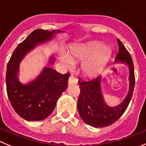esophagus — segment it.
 I'll list each match as a JSON object with an SVG mask.
<instances>
[{
  "label": "esophagus",
  "instance_id": "esophagus-1",
  "mask_svg": "<svg viewBox=\"0 0 146 146\" xmlns=\"http://www.w3.org/2000/svg\"><path fill=\"white\" fill-rule=\"evenodd\" d=\"M68 82H69V84H76L77 83V80L72 74H71L69 80H68Z\"/></svg>",
  "mask_w": 146,
  "mask_h": 146
}]
</instances>
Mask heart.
Here are the masks:
<instances>
[{"label":"heart","mask_w":146,"mask_h":146,"mask_svg":"<svg viewBox=\"0 0 146 146\" xmlns=\"http://www.w3.org/2000/svg\"><path fill=\"white\" fill-rule=\"evenodd\" d=\"M110 55L108 47L102 46L100 43L94 42L73 48L72 60H86L82 64L81 69L86 75H93L100 72L107 64ZM63 59L70 63L69 57L64 56Z\"/></svg>","instance_id":"obj_1"}]
</instances>
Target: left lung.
Wrapping results in <instances>:
<instances>
[{"label":"left lung","mask_w":146,"mask_h":146,"mask_svg":"<svg viewBox=\"0 0 146 146\" xmlns=\"http://www.w3.org/2000/svg\"><path fill=\"white\" fill-rule=\"evenodd\" d=\"M117 43L119 50L115 62L127 64L130 70V90L121 104L111 108L104 102L100 90L101 77L88 80L80 78L78 82L80 88L77 102L78 112L83 121L93 127H107L117 121L126 110L133 96L135 81L133 59L120 39H117Z\"/></svg>","instance_id":"8db88e82"}]
</instances>
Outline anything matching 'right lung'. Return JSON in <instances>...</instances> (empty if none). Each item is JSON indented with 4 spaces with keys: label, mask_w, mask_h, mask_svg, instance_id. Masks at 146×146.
<instances>
[{
    "label": "right lung",
    "mask_w": 146,
    "mask_h": 146,
    "mask_svg": "<svg viewBox=\"0 0 146 146\" xmlns=\"http://www.w3.org/2000/svg\"><path fill=\"white\" fill-rule=\"evenodd\" d=\"M59 31H48L36 29L19 44L7 65L6 90L8 99L20 117L28 121H38L46 118L53 112L56 101L67 87L69 73L62 74L51 68L43 72L28 84H22L17 77L19 63L27 52L37 44L48 41ZM54 59H50L53 64Z\"/></svg>",
    "instance_id": "right-lung-1"
}]
</instances>
